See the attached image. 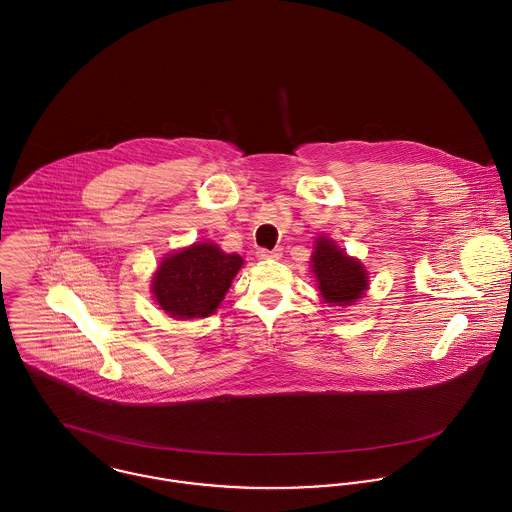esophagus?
Wrapping results in <instances>:
<instances>
[{"label":"esophagus","mask_w":512,"mask_h":512,"mask_svg":"<svg viewBox=\"0 0 512 512\" xmlns=\"http://www.w3.org/2000/svg\"><path fill=\"white\" fill-rule=\"evenodd\" d=\"M258 258L262 260H278L282 258V250L280 248H274V250H268V248H258Z\"/></svg>","instance_id":"esophagus-1"}]
</instances>
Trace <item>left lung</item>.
Returning <instances> with one entry per match:
<instances>
[{
	"instance_id": "obj_1",
	"label": "left lung",
	"mask_w": 512,
	"mask_h": 512,
	"mask_svg": "<svg viewBox=\"0 0 512 512\" xmlns=\"http://www.w3.org/2000/svg\"><path fill=\"white\" fill-rule=\"evenodd\" d=\"M312 268L318 278V288L328 304L349 306L367 290V274L363 266L349 258L330 238H318Z\"/></svg>"
}]
</instances>
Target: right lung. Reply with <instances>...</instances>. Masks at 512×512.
<instances>
[{
  "instance_id": "1",
  "label": "right lung",
  "mask_w": 512,
  "mask_h": 512,
  "mask_svg": "<svg viewBox=\"0 0 512 512\" xmlns=\"http://www.w3.org/2000/svg\"><path fill=\"white\" fill-rule=\"evenodd\" d=\"M240 266L238 254H224L216 244H194L159 266L153 294L174 318H204L218 308Z\"/></svg>"
}]
</instances>
